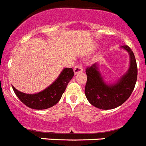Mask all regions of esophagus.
<instances>
[{
    "instance_id": "obj_1",
    "label": "esophagus",
    "mask_w": 146,
    "mask_h": 146,
    "mask_svg": "<svg viewBox=\"0 0 146 146\" xmlns=\"http://www.w3.org/2000/svg\"><path fill=\"white\" fill-rule=\"evenodd\" d=\"M82 71H83V68H82V66L81 64H78V65H77L74 68V74H77L79 72H82Z\"/></svg>"
}]
</instances>
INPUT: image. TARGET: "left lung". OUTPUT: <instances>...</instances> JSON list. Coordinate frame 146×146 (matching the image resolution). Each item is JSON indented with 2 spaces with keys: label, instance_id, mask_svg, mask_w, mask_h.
<instances>
[{
  "label": "left lung",
  "instance_id": "8db88e82",
  "mask_svg": "<svg viewBox=\"0 0 146 146\" xmlns=\"http://www.w3.org/2000/svg\"><path fill=\"white\" fill-rule=\"evenodd\" d=\"M129 55V67L127 72L113 84L104 82L99 72L98 63L88 67L86 72L87 82L85 94L93 106L102 110L118 108L129 99L135 88L137 79V67L133 52L127 45L121 46Z\"/></svg>",
  "mask_w": 146,
  "mask_h": 146
}]
</instances>
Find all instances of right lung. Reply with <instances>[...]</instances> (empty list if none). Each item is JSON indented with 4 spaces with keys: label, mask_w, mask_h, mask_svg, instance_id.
<instances>
[{
    "label": "right lung",
    "mask_w": 146,
    "mask_h": 146,
    "mask_svg": "<svg viewBox=\"0 0 146 146\" xmlns=\"http://www.w3.org/2000/svg\"><path fill=\"white\" fill-rule=\"evenodd\" d=\"M74 74L72 68H64L52 84L36 94H25L11 86L17 96L27 107L35 110H44L58 102Z\"/></svg>",
    "instance_id": "obj_1"
}]
</instances>
